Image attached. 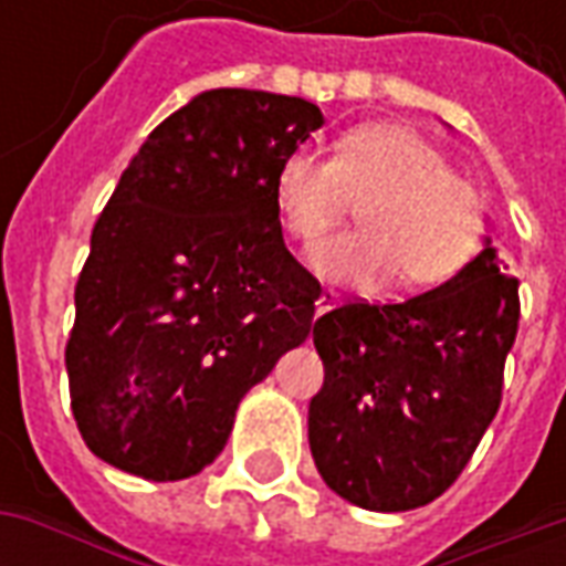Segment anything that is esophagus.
<instances>
[{
	"mask_svg": "<svg viewBox=\"0 0 566 566\" xmlns=\"http://www.w3.org/2000/svg\"><path fill=\"white\" fill-rule=\"evenodd\" d=\"M336 303H339V294H333V291H324V294L315 300V312H318V315H324V312H331Z\"/></svg>",
	"mask_w": 566,
	"mask_h": 566,
	"instance_id": "34e87169",
	"label": "esophagus"
}]
</instances>
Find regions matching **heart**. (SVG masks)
Wrapping results in <instances>:
<instances>
[{"mask_svg":"<svg viewBox=\"0 0 566 566\" xmlns=\"http://www.w3.org/2000/svg\"><path fill=\"white\" fill-rule=\"evenodd\" d=\"M284 230L312 245L357 202L352 233L324 239L312 270L324 282L373 291L397 275L400 287L446 282L473 258L482 206L463 178L416 129L373 124L339 139L333 160L287 154L275 172Z\"/></svg>","mask_w":566,"mask_h":566,"instance_id":"b5f03b06","label":"heart"}]
</instances>
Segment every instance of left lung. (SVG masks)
<instances>
[{
  "label": "left lung",
  "mask_w": 566,
  "mask_h": 566,
  "mask_svg": "<svg viewBox=\"0 0 566 566\" xmlns=\"http://www.w3.org/2000/svg\"><path fill=\"white\" fill-rule=\"evenodd\" d=\"M515 331L518 282L488 235L427 294L321 315L312 339L324 388L308 403V449L327 488L369 512L437 500L497 416Z\"/></svg>",
  "instance_id": "obj_1"
}]
</instances>
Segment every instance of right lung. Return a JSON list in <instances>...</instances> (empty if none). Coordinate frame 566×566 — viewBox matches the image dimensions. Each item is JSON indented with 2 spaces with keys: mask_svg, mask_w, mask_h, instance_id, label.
Returning <instances> with one entry per match:
<instances>
[{
  "mask_svg": "<svg viewBox=\"0 0 566 566\" xmlns=\"http://www.w3.org/2000/svg\"><path fill=\"white\" fill-rule=\"evenodd\" d=\"M321 127L300 96L218 87L136 150L93 227L66 345L96 458L150 482L197 475L242 397L306 343L321 284L284 248L272 185Z\"/></svg>",
  "mask_w": 566,
  "mask_h": 566,
  "instance_id": "obj_1",
  "label": "right lung"
}]
</instances>
